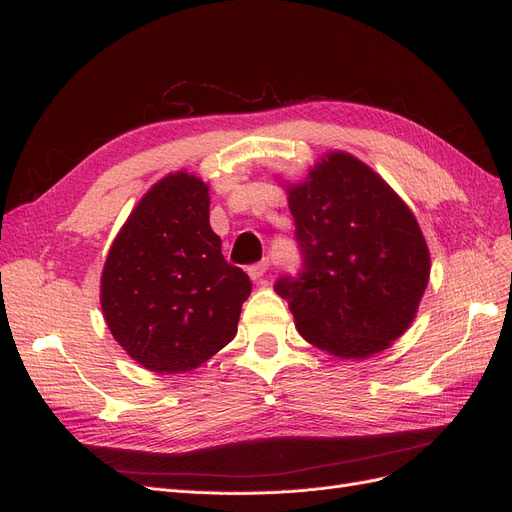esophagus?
Segmentation results:
<instances>
[{"label": "esophagus", "mask_w": 512, "mask_h": 512, "mask_svg": "<svg viewBox=\"0 0 512 512\" xmlns=\"http://www.w3.org/2000/svg\"><path fill=\"white\" fill-rule=\"evenodd\" d=\"M269 271V262L262 260L258 264H252V267H248V275L254 279V281H260L264 275H267Z\"/></svg>", "instance_id": "obj_1"}]
</instances>
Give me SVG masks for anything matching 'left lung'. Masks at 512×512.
I'll use <instances>...</instances> for the list:
<instances>
[{"mask_svg": "<svg viewBox=\"0 0 512 512\" xmlns=\"http://www.w3.org/2000/svg\"><path fill=\"white\" fill-rule=\"evenodd\" d=\"M303 273L281 277L301 337L343 360L385 351L413 324L430 281L424 233L394 188L349 152L288 184Z\"/></svg>", "mask_w": 512, "mask_h": 512, "instance_id": "8db88e82", "label": "left lung"}]
</instances>
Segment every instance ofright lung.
Instances as JSON below:
<instances>
[{
    "label": "right lung",
    "mask_w": 512,
    "mask_h": 512,
    "mask_svg": "<svg viewBox=\"0 0 512 512\" xmlns=\"http://www.w3.org/2000/svg\"><path fill=\"white\" fill-rule=\"evenodd\" d=\"M252 281L222 256L209 186L186 171L158 180L122 224L101 273L116 343L158 375L195 370L231 343Z\"/></svg>",
    "instance_id": "add662e5"
}]
</instances>
